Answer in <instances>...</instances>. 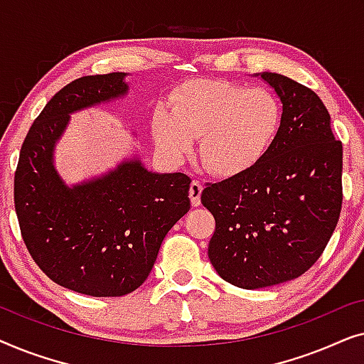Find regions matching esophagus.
I'll use <instances>...</instances> for the list:
<instances>
[{
  "label": "esophagus",
  "mask_w": 364,
  "mask_h": 364,
  "mask_svg": "<svg viewBox=\"0 0 364 364\" xmlns=\"http://www.w3.org/2000/svg\"><path fill=\"white\" fill-rule=\"evenodd\" d=\"M202 183L198 181H192L191 183V202L193 207L200 205V196H202Z\"/></svg>",
  "instance_id": "esophagus-1"
}]
</instances>
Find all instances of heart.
<instances>
[{
	"label": "heart",
	"mask_w": 364,
	"mask_h": 364,
	"mask_svg": "<svg viewBox=\"0 0 364 364\" xmlns=\"http://www.w3.org/2000/svg\"><path fill=\"white\" fill-rule=\"evenodd\" d=\"M282 126L280 101L267 89L200 79L173 94L172 107L152 112V136L171 159L192 152L200 139V159L217 176H237L255 166Z\"/></svg>",
	"instance_id": "b5f03b06"
}]
</instances>
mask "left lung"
I'll return each mask as SVG.
<instances>
[{"label":"left lung","mask_w":364,"mask_h":364,"mask_svg":"<svg viewBox=\"0 0 364 364\" xmlns=\"http://www.w3.org/2000/svg\"><path fill=\"white\" fill-rule=\"evenodd\" d=\"M260 77L283 104L275 141L255 166L217 183L200 200L215 218L208 258L238 288L273 287L313 267L341 212L343 146L310 87L277 73Z\"/></svg>","instance_id":"obj_1"}]
</instances>
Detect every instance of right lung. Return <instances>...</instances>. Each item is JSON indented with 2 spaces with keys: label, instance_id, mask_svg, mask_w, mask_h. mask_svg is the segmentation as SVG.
<instances>
[{
  "label": "right lung",
  "instance_id": "1",
  "mask_svg": "<svg viewBox=\"0 0 364 364\" xmlns=\"http://www.w3.org/2000/svg\"><path fill=\"white\" fill-rule=\"evenodd\" d=\"M126 73L69 82L24 139L14 208L29 255L54 283L89 296H122L142 285L167 232L191 210V177L156 173L139 159L68 187L53 164L69 114L127 94Z\"/></svg>",
  "mask_w": 364,
  "mask_h": 364
}]
</instances>
